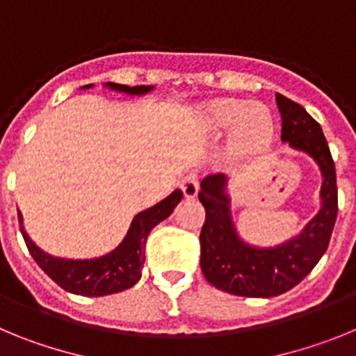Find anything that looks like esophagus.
<instances>
[{
	"label": "esophagus",
	"instance_id": "1",
	"mask_svg": "<svg viewBox=\"0 0 356 356\" xmlns=\"http://www.w3.org/2000/svg\"><path fill=\"white\" fill-rule=\"evenodd\" d=\"M181 191H184L185 197H196L197 196V191H200V184H197V176L194 175V172H191V175H187L181 180L180 184Z\"/></svg>",
	"mask_w": 356,
	"mask_h": 356
}]
</instances>
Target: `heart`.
<instances>
[{
	"label": "heart",
	"mask_w": 356,
	"mask_h": 356,
	"mask_svg": "<svg viewBox=\"0 0 356 356\" xmlns=\"http://www.w3.org/2000/svg\"><path fill=\"white\" fill-rule=\"evenodd\" d=\"M210 122L217 130H234V147L242 155L262 153L275 135V122L269 110L241 99L213 103L210 106Z\"/></svg>",
	"instance_id": "1"
}]
</instances>
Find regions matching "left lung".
Here are the masks:
<instances>
[{
  "label": "left lung",
  "instance_id": "left-lung-1",
  "mask_svg": "<svg viewBox=\"0 0 356 356\" xmlns=\"http://www.w3.org/2000/svg\"><path fill=\"white\" fill-rule=\"evenodd\" d=\"M276 105L282 115V143L310 156L323 176L319 212L282 244L253 246L235 228L228 176H207L197 194L207 210L200 235L201 271L213 287L244 298H273L300 284L325 254L337 219L335 163L321 124L282 94H276Z\"/></svg>",
  "mask_w": 356,
  "mask_h": 356
}]
</instances>
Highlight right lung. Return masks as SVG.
I'll return each mask as SVG.
<instances>
[{
    "instance_id": "add662e5",
    "label": "right lung",
    "mask_w": 356,
    "mask_h": 356,
    "mask_svg": "<svg viewBox=\"0 0 356 356\" xmlns=\"http://www.w3.org/2000/svg\"><path fill=\"white\" fill-rule=\"evenodd\" d=\"M92 87L94 85L90 83L81 87V89H92ZM103 87L115 90V92L128 94V96H144V94L155 89L153 85L128 87V85L114 83V81H106ZM181 197H184V193L180 188H176L165 200L159 201L156 205L137 213L124 238L119 242V246H115L114 250L102 254V257H94V259L53 257V254L40 250L35 242L31 241L28 232L24 229L21 212H19V225H21V234H23L30 254L55 284H58L64 291L72 292V294L97 298V296H108L127 291L139 282L140 276H143L140 271H143L144 260H146L144 250H146L147 235L160 221L171 216Z\"/></svg>"
}]
</instances>
